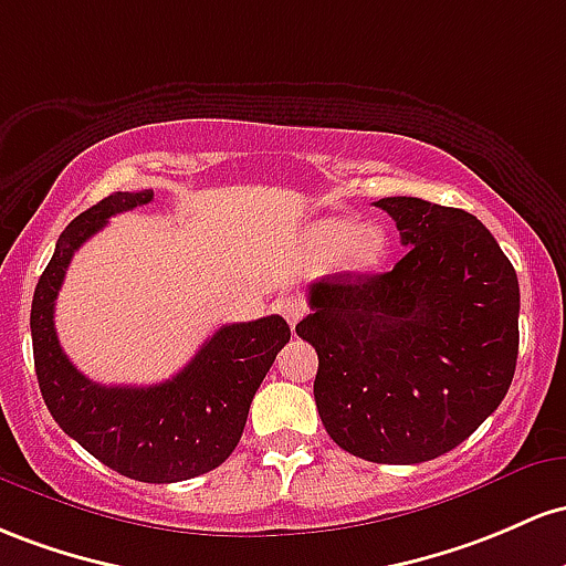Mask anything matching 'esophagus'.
Returning <instances> with one entry per match:
<instances>
[{
	"instance_id": "34e87169",
	"label": "esophagus",
	"mask_w": 566,
	"mask_h": 566,
	"mask_svg": "<svg viewBox=\"0 0 566 566\" xmlns=\"http://www.w3.org/2000/svg\"><path fill=\"white\" fill-rule=\"evenodd\" d=\"M277 310H281V315L291 323V326H296V323L307 315V307H304L296 296H281V300H277Z\"/></svg>"
}]
</instances>
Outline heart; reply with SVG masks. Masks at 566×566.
<instances>
[{"label":"heart","instance_id":"obj_1","mask_svg":"<svg viewBox=\"0 0 566 566\" xmlns=\"http://www.w3.org/2000/svg\"><path fill=\"white\" fill-rule=\"evenodd\" d=\"M307 245L321 256L345 251V266L353 272H368L387 253V234L379 227H358L353 219H321L307 230Z\"/></svg>","mask_w":566,"mask_h":566}]
</instances>
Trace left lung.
I'll use <instances>...</instances> for the list:
<instances>
[{"mask_svg": "<svg viewBox=\"0 0 566 566\" xmlns=\"http://www.w3.org/2000/svg\"><path fill=\"white\" fill-rule=\"evenodd\" d=\"M401 230L390 272L310 285L296 326L317 353L315 403L336 447L382 465L452 452L497 409L518 355V277L492 232L460 208L374 202Z\"/></svg>", "mask_w": 566, "mask_h": 566, "instance_id": "left-lung-1", "label": "left lung"}]
</instances>
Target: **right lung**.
Wrapping results in <instances>:
<instances>
[{"label": "right lung", "instance_id": "obj_1", "mask_svg": "<svg viewBox=\"0 0 566 566\" xmlns=\"http://www.w3.org/2000/svg\"><path fill=\"white\" fill-rule=\"evenodd\" d=\"M155 192H114L61 232L31 302V342L40 390L66 436L112 471L174 484L219 468L238 447L259 385L291 339L281 315L221 326L176 377L149 387H106L87 379L61 350L55 300L74 251L109 216L146 206Z\"/></svg>", "mask_w": 566, "mask_h": 566}]
</instances>
